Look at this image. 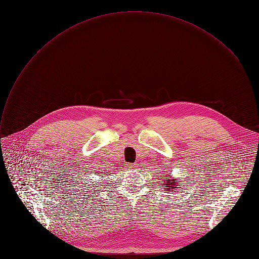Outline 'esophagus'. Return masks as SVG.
<instances>
[{"mask_svg": "<svg viewBox=\"0 0 259 259\" xmlns=\"http://www.w3.org/2000/svg\"><path fill=\"white\" fill-rule=\"evenodd\" d=\"M135 167H136L135 164H126V168H127V169H133V168H135Z\"/></svg>", "mask_w": 259, "mask_h": 259, "instance_id": "esophagus-1", "label": "esophagus"}]
</instances>
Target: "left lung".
Here are the masks:
<instances>
[{"label":"left lung","instance_id":"1","mask_svg":"<svg viewBox=\"0 0 259 259\" xmlns=\"http://www.w3.org/2000/svg\"><path fill=\"white\" fill-rule=\"evenodd\" d=\"M160 179H161V181L160 182H162V183H164L165 184V189L167 190V192H175L176 190V186H177V182H174L175 181V179H173V178H170V176L168 175V176H163V177H160ZM180 184V183H179ZM162 187V186H161ZM160 187V188H161Z\"/></svg>","mask_w":259,"mask_h":259}]
</instances>
